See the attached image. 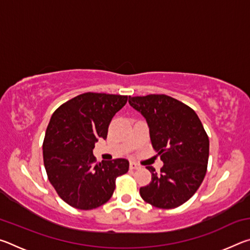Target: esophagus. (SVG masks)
Segmentation results:
<instances>
[{
	"label": "esophagus",
	"instance_id": "obj_1",
	"mask_svg": "<svg viewBox=\"0 0 250 250\" xmlns=\"http://www.w3.org/2000/svg\"><path fill=\"white\" fill-rule=\"evenodd\" d=\"M130 168L131 170H137V168H139V164L135 162H130Z\"/></svg>",
	"mask_w": 250,
	"mask_h": 250
}]
</instances>
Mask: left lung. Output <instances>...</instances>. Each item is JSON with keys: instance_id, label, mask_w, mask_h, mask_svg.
Returning <instances> with one entry per match:
<instances>
[{"instance_id": "1", "label": "left lung", "mask_w": 250, "mask_h": 250, "mask_svg": "<svg viewBox=\"0 0 250 250\" xmlns=\"http://www.w3.org/2000/svg\"><path fill=\"white\" fill-rule=\"evenodd\" d=\"M129 104L146 118L152 146L164 163L159 174L154 167H146L152 179L149 185L140 188V195L158 208L179 207L195 194L204 180L208 135L196 112L170 96H129Z\"/></svg>"}]
</instances>
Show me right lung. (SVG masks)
<instances>
[{
    "instance_id": "add662e5",
    "label": "right lung",
    "mask_w": 250,
    "mask_h": 250,
    "mask_svg": "<svg viewBox=\"0 0 250 250\" xmlns=\"http://www.w3.org/2000/svg\"><path fill=\"white\" fill-rule=\"evenodd\" d=\"M128 96L84 92L58 107L46 129L44 166L58 196L78 209H94L107 203L118 176L129 170V161L115 159L97 163L95 142L107 139L113 116Z\"/></svg>"
}]
</instances>
